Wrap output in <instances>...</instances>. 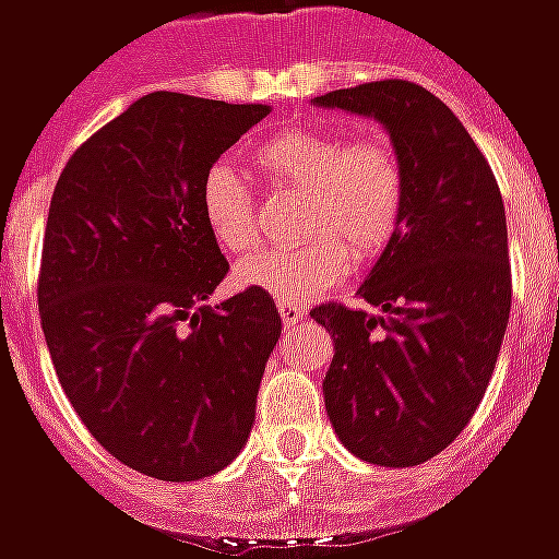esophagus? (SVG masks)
Listing matches in <instances>:
<instances>
[{
  "mask_svg": "<svg viewBox=\"0 0 559 559\" xmlns=\"http://www.w3.org/2000/svg\"><path fill=\"white\" fill-rule=\"evenodd\" d=\"M278 314L284 323H299L305 314V308L299 302H293V299H278Z\"/></svg>",
  "mask_w": 559,
  "mask_h": 559,
  "instance_id": "1",
  "label": "esophagus"
}]
</instances>
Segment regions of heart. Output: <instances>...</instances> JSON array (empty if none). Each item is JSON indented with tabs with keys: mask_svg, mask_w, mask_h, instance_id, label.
<instances>
[{
	"mask_svg": "<svg viewBox=\"0 0 559 559\" xmlns=\"http://www.w3.org/2000/svg\"><path fill=\"white\" fill-rule=\"evenodd\" d=\"M257 164L305 191L299 233L305 242L269 248L236 266V281L281 299L326 290L356 260L383 254L404 218V170L389 143L350 140L332 128L290 126L257 148ZM200 212L215 242L242 254L257 245V200L230 160H215L200 182Z\"/></svg>",
	"mask_w": 559,
	"mask_h": 559,
	"instance_id": "obj_1",
	"label": "heart"
}]
</instances>
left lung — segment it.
<instances>
[{"mask_svg":"<svg viewBox=\"0 0 559 559\" xmlns=\"http://www.w3.org/2000/svg\"><path fill=\"white\" fill-rule=\"evenodd\" d=\"M386 128L404 218L359 287L368 308L311 311L335 341L323 377L338 440L377 467H416L464 431L500 356L512 269L497 179L449 107L407 80L314 98Z\"/></svg>","mask_w":559,"mask_h":559,"instance_id":"left-lung-1","label":"left lung"}]
</instances>
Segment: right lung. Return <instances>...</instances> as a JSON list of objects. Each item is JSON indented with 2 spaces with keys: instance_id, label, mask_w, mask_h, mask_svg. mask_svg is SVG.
<instances>
[{
  "instance_id": "1",
  "label": "right lung",
  "mask_w": 559,
  "mask_h": 559,
  "mask_svg": "<svg viewBox=\"0 0 559 559\" xmlns=\"http://www.w3.org/2000/svg\"><path fill=\"white\" fill-rule=\"evenodd\" d=\"M272 114L152 92L92 134L56 182L38 311L56 377L131 469L197 481L239 455L281 317L266 290L209 305L227 260L203 173Z\"/></svg>"
}]
</instances>
